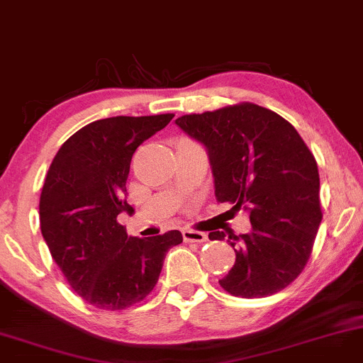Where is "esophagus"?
<instances>
[{"mask_svg":"<svg viewBox=\"0 0 363 363\" xmlns=\"http://www.w3.org/2000/svg\"><path fill=\"white\" fill-rule=\"evenodd\" d=\"M182 238H184V242H194V243H203L208 240L206 233H203V231H194V230H182Z\"/></svg>","mask_w":363,"mask_h":363,"instance_id":"obj_1","label":"esophagus"}]
</instances>
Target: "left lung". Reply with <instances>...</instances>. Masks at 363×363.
<instances>
[{
  "label": "left lung",
  "mask_w": 363,
  "mask_h": 363,
  "mask_svg": "<svg viewBox=\"0 0 363 363\" xmlns=\"http://www.w3.org/2000/svg\"><path fill=\"white\" fill-rule=\"evenodd\" d=\"M176 125L206 147L216 199L250 216V233L228 235L237 259L221 287L247 299L282 291L308 264L323 218L306 143L289 121L252 103L181 116Z\"/></svg>",
  "instance_id": "1"
}]
</instances>
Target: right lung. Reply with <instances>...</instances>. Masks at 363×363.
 <instances>
[{"label":"right lung","mask_w":363,"mask_h":363,"mask_svg":"<svg viewBox=\"0 0 363 363\" xmlns=\"http://www.w3.org/2000/svg\"><path fill=\"white\" fill-rule=\"evenodd\" d=\"M174 115L111 116L82 126L52 160L40 194V230L69 286L99 309L140 303L159 281L165 253L181 231L150 238L126 235L120 213L135 150Z\"/></svg>","instance_id":"1"}]
</instances>
